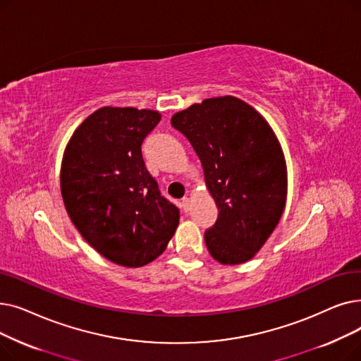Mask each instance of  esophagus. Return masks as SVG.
I'll return each instance as SVG.
<instances>
[{"instance_id": "obj_1", "label": "esophagus", "mask_w": 361, "mask_h": 361, "mask_svg": "<svg viewBox=\"0 0 361 361\" xmlns=\"http://www.w3.org/2000/svg\"><path fill=\"white\" fill-rule=\"evenodd\" d=\"M180 207H182V210H183V212H188V210H190V207H191V200H190V198H188V197L182 198V202H180Z\"/></svg>"}]
</instances>
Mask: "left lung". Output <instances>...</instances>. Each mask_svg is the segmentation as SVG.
<instances>
[{"label": "left lung", "instance_id": "1", "mask_svg": "<svg viewBox=\"0 0 361 361\" xmlns=\"http://www.w3.org/2000/svg\"><path fill=\"white\" fill-rule=\"evenodd\" d=\"M201 160L219 216L204 239L220 264L257 254L279 223L288 192L286 161L267 120L245 101L207 98L171 116Z\"/></svg>", "mask_w": 361, "mask_h": 361}]
</instances>
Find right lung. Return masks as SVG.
<instances>
[{
    "instance_id": "right-lung-1",
    "label": "right lung",
    "mask_w": 361,
    "mask_h": 361,
    "mask_svg": "<svg viewBox=\"0 0 361 361\" xmlns=\"http://www.w3.org/2000/svg\"><path fill=\"white\" fill-rule=\"evenodd\" d=\"M161 114L101 107L73 132L61 161L60 186L73 225L107 260L141 267L166 250L179 210L145 167L141 145Z\"/></svg>"
}]
</instances>
